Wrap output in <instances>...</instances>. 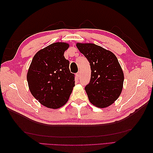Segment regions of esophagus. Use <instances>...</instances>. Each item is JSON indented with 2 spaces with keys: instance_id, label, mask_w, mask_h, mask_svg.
Wrapping results in <instances>:
<instances>
[{
  "instance_id": "34e87169",
  "label": "esophagus",
  "mask_w": 153,
  "mask_h": 153,
  "mask_svg": "<svg viewBox=\"0 0 153 153\" xmlns=\"http://www.w3.org/2000/svg\"><path fill=\"white\" fill-rule=\"evenodd\" d=\"M77 77H80V71H78V72H77Z\"/></svg>"
}]
</instances>
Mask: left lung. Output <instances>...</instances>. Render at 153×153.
<instances>
[{
  "mask_svg": "<svg viewBox=\"0 0 153 153\" xmlns=\"http://www.w3.org/2000/svg\"><path fill=\"white\" fill-rule=\"evenodd\" d=\"M76 46L90 63V82L85 87L94 106L106 108L118 99L123 89L124 76L115 54L93 43H77Z\"/></svg>",
  "mask_w": 153,
  "mask_h": 153,
  "instance_id": "1",
  "label": "left lung"
}]
</instances>
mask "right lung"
Returning a JSON list of instances; mask_svg holds the SVG:
<instances>
[{
    "mask_svg": "<svg viewBox=\"0 0 153 153\" xmlns=\"http://www.w3.org/2000/svg\"><path fill=\"white\" fill-rule=\"evenodd\" d=\"M69 46L57 42L39 51L28 69L30 92L47 108L57 109L64 106L75 86L74 74L70 72V62L64 56Z\"/></svg>",
    "mask_w": 153,
    "mask_h": 153,
    "instance_id": "right-lung-1",
    "label": "right lung"
}]
</instances>
